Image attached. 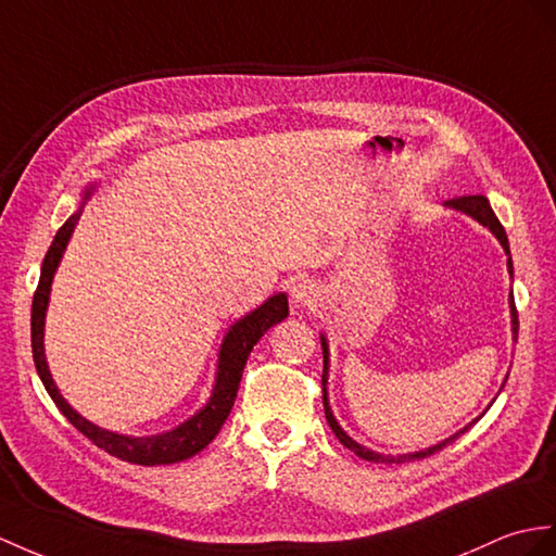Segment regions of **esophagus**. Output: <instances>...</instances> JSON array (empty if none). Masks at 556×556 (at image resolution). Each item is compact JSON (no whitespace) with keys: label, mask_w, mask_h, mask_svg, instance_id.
<instances>
[{"label":"esophagus","mask_w":556,"mask_h":556,"mask_svg":"<svg viewBox=\"0 0 556 556\" xmlns=\"http://www.w3.org/2000/svg\"><path fill=\"white\" fill-rule=\"evenodd\" d=\"M290 300L296 308H314L320 302L318 282H314L311 278L294 280L290 288Z\"/></svg>","instance_id":"obj_1"}]
</instances>
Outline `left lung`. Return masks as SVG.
I'll use <instances>...</instances> for the list:
<instances>
[{
	"label": "left lung",
	"mask_w": 556,
	"mask_h": 556,
	"mask_svg": "<svg viewBox=\"0 0 556 556\" xmlns=\"http://www.w3.org/2000/svg\"><path fill=\"white\" fill-rule=\"evenodd\" d=\"M443 207H448V210H457V212H463V214H467V216H471V219H477L481 226H485L489 228V231L500 240V245H503V250H505V254H507V270H509V276L514 274V266H511V256H509V240H507V233H505V228H503V224L497 222V216H495V212L491 210V202H489V198H483V195H465V198H455V200H445L443 202ZM509 314H511V334H514V340H517V334H519V316H517V306H514V294H509ZM320 346H323V408H325V419H328V425H330V429L334 431V437L340 439V443L344 445V448H349V451H354L358 457H363V459H368V463H387V465H391V463H410V459H422V457H429V455H434V453H439L441 448H445V445L448 443H453L455 439H459V434H465V431L477 422V419L489 410L485 408L477 419H471V422L467 425V427H463L459 431H455L453 437H448V439H443V441H439L437 445H429V448H422V451H415V453H403V455H382V453H375V451H370V448H365V445H361L358 441H354L351 439L346 431L340 427V422H337L334 419V415H332V408H330V399H328V370H330V349H328V340H325V334H320ZM507 382V380H505ZM505 387V384H503Z\"/></svg>",
	"instance_id": "obj_1"
}]
</instances>
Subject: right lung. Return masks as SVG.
Instances as JSON below:
<instances>
[{
	"mask_svg": "<svg viewBox=\"0 0 556 556\" xmlns=\"http://www.w3.org/2000/svg\"><path fill=\"white\" fill-rule=\"evenodd\" d=\"M93 188H97L93 184L85 188V198L79 202V210L59 228V233L53 238L51 248L42 262V274H39V286L33 300V323H30L35 368H37L39 380H42L47 389V394L51 396L53 403H56V408L67 417V422L83 431L93 445H99V448H103L108 455L125 459V463H131V465H143V467L181 463V459H188L195 453H200L205 445L212 443L216 434H219L226 417L231 415L250 351L256 342L262 340L268 328H274L276 323L288 318V311H290L288 296L286 292L268 296L262 306H256L248 316H242L231 325V328H228L219 349V361H216V380H214L212 396L195 415L188 417L179 427L153 437H127L89 422L87 417L79 415L73 405L61 396V391L49 372V363L45 356V320H47L53 276H56V268L63 260L67 240L73 236L75 226L79 222V214H83L87 200L93 193Z\"/></svg>",
	"mask_w": 556,
	"mask_h": 556,
	"instance_id": "1",
	"label": "right lung"
}]
</instances>
